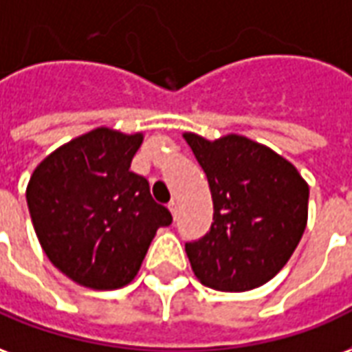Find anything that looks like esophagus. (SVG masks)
I'll return each mask as SVG.
<instances>
[{"instance_id":"1","label":"esophagus","mask_w":352,"mask_h":352,"mask_svg":"<svg viewBox=\"0 0 352 352\" xmlns=\"http://www.w3.org/2000/svg\"><path fill=\"white\" fill-rule=\"evenodd\" d=\"M168 210H170V214H173V217L176 219V217H178V212H179V204L176 199H173V201L168 202Z\"/></svg>"}]
</instances>
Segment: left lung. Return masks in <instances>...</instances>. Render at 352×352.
I'll list each match as a JSON object with an SVG mask.
<instances>
[{"instance_id":"left-lung-1","label":"left lung","mask_w":352,"mask_h":352,"mask_svg":"<svg viewBox=\"0 0 352 352\" xmlns=\"http://www.w3.org/2000/svg\"><path fill=\"white\" fill-rule=\"evenodd\" d=\"M184 138L206 173L214 201L210 232L186 243L195 276L215 291L268 283L306 230L307 182L283 155L242 135L208 140L184 133Z\"/></svg>"}]
</instances>
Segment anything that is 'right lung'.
Segmentation results:
<instances>
[{"label":"right lung","mask_w":352,"mask_h":352,"mask_svg":"<svg viewBox=\"0 0 352 352\" xmlns=\"http://www.w3.org/2000/svg\"><path fill=\"white\" fill-rule=\"evenodd\" d=\"M142 133L97 127L48 153L25 187L33 229L48 261L71 281L114 291L137 278L159 227L173 215L131 173Z\"/></svg>","instance_id":"1"}]
</instances>
